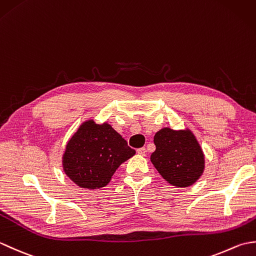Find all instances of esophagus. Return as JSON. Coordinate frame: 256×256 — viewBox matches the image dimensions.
Returning <instances> with one entry per match:
<instances>
[{"instance_id": "esophagus-1", "label": "esophagus", "mask_w": 256, "mask_h": 256, "mask_svg": "<svg viewBox=\"0 0 256 256\" xmlns=\"http://www.w3.org/2000/svg\"><path fill=\"white\" fill-rule=\"evenodd\" d=\"M136 153H138V155L144 156V155L146 154V148H138V150H136Z\"/></svg>"}]
</instances>
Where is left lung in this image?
Instances as JSON below:
<instances>
[{
	"mask_svg": "<svg viewBox=\"0 0 256 256\" xmlns=\"http://www.w3.org/2000/svg\"><path fill=\"white\" fill-rule=\"evenodd\" d=\"M156 150L150 160L162 177L172 186L188 187L201 176L204 154L190 131L162 128L154 136Z\"/></svg>",
	"mask_w": 256,
	"mask_h": 256,
	"instance_id": "obj_1",
	"label": "left lung"
}]
</instances>
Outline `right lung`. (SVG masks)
<instances>
[{
  "label": "right lung",
  "instance_id": "add662e5",
  "mask_svg": "<svg viewBox=\"0 0 256 256\" xmlns=\"http://www.w3.org/2000/svg\"><path fill=\"white\" fill-rule=\"evenodd\" d=\"M135 154L128 142L108 123H84L69 140L64 170L81 188L104 187L118 167Z\"/></svg>",
  "mask_w": 256,
  "mask_h": 256
}]
</instances>
